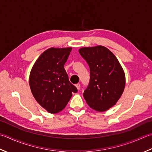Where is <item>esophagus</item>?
<instances>
[{"mask_svg": "<svg viewBox=\"0 0 152 152\" xmlns=\"http://www.w3.org/2000/svg\"><path fill=\"white\" fill-rule=\"evenodd\" d=\"M75 86H76L77 89L79 90V89H80V85L79 84V83H77V84H76V85H75Z\"/></svg>", "mask_w": 152, "mask_h": 152, "instance_id": "34e87169", "label": "esophagus"}]
</instances>
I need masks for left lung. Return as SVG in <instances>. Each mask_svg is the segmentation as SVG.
I'll use <instances>...</instances> for the list:
<instances>
[{
  "label": "left lung",
  "mask_w": 152,
  "mask_h": 152,
  "mask_svg": "<svg viewBox=\"0 0 152 152\" xmlns=\"http://www.w3.org/2000/svg\"><path fill=\"white\" fill-rule=\"evenodd\" d=\"M79 52L90 68L89 83L83 96L92 109L106 111L116 104L125 88L123 68L115 56L103 46L81 48Z\"/></svg>",
  "instance_id": "1"
}]
</instances>
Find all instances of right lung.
<instances>
[{
	"mask_svg": "<svg viewBox=\"0 0 152 152\" xmlns=\"http://www.w3.org/2000/svg\"><path fill=\"white\" fill-rule=\"evenodd\" d=\"M72 48H50L35 61L29 76V85L37 102L50 113L63 110L77 92L64 69Z\"/></svg>",
	"mask_w": 152,
	"mask_h": 152,
	"instance_id": "1",
	"label": "right lung"
}]
</instances>
